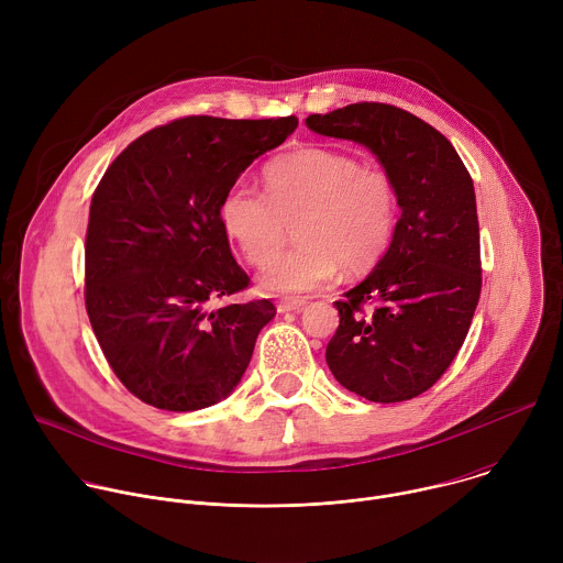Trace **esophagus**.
I'll list each match as a JSON object with an SVG mask.
<instances>
[{"instance_id": "1", "label": "esophagus", "mask_w": 563, "mask_h": 563, "mask_svg": "<svg viewBox=\"0 0 563 563\" xmlns=\"http://www.w3.org/2000/svg\"><path fill=\"white\" fill-rule=\"evenodd\" d=\"M307 305V300L305 298H283V300H278V311L283 313V311H296V309H300V307H305Z\"/></svg>"}]
</instances>
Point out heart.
<instances>
[{"label":"heart","instance_id":"b5f03b06","mask_svg":"<svg viewBox=\"0 0 563 563\" xmlns=\"http://www.w3.org/2000/svg\"><path fill=\"white\" fill-rule=\"evenodd\" d=\"M265 194L233 185L220 200L224 233L252 267H265L296 219L301 243L269 265L261 285L302 294L328 285L339 267L369 272L389 250L398 224V189L389 172L361 165L350 153L307 146L283 153L263 169Z\"/></svg>","mask_w":563,"mask_h":563}]
</instances>
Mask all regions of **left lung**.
Instances as JSON below:
<instances>
[{
	"mask_svg": "<svg viewBox=\"0 0 563 563\" xmlns=\"http://www.w3.org/2000/svg\"><path fill=\"white\" fill-rule=\"evenodd\" d=\"M305 124L365 144L398 189L400 218L376 269L336 300L325 358L336 380L374 404L430 389L461 350L481 294L472 178L450 140L383 102H356Z\"/></svg>",
	"mask_w": 563,
	"mask_h": 563,
	"instance_id": "1",
	"label": "left lung"
}]
</instances>
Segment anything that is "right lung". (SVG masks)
<instances>
[{
    "label": "right lung",
    "mask_w": 563,
    "mask_h": 563,
    "mask_svg": "<svg viewBox=\"0 0 563 563\" xmlns=\"http://www.w3.org/2000/svg\"><path fill=\"white\" fill-rule=\"evenodd\" d=\"M296 115H189L133 140L91 198L85 302L122 385L169 412L202 410L245 374L276 307L222 302L250 287L218 218L222 196Z\"/></svg>",
    "instance_id": "1"
}]
</instances>
